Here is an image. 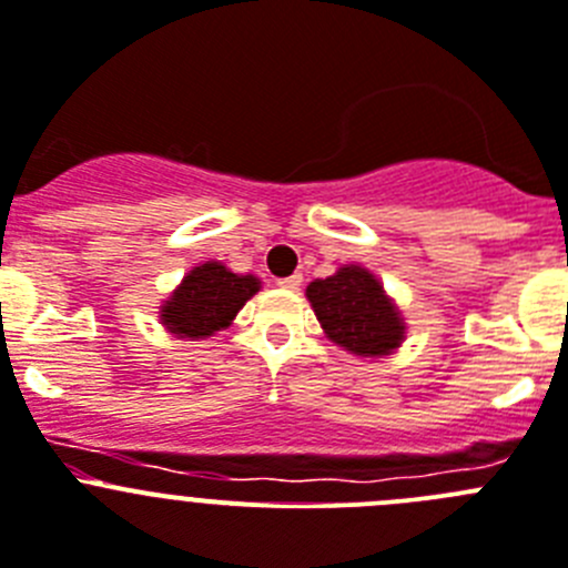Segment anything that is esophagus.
Wrapping results in <instances>:
<instances>
[{"instance_id":"34e87169","label":"esophagus","mask_w":568,"mask_h":568,"mask_svg":"<svg viewBox=\"0 0 568 568\" xmlns=\"http://www.w3.org/2000/svg\"><path fill=\"white\" fill-rule=\"evenodd\" d=\"M277 285L285 291H296L300 285H303V274H291V277H283Z\"/></svg>"}]
</instances>
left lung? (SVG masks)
Wrapping results in <instances>:
<instances>
[{
	"label": "left lung",
	"instance_id": "1",
	"mask_svg": "<svg viewBox=\"0 0 568 568\" xmlns=\"http://www.w3.org/2000/svg\"><path fill=\"white\" fill-rule=\"evenodd\" d=\"M305 296L325 336L347 354L382 359L405 342V316L365 265H339L331 277L308 283Z\"/></svg>",
	"mask_w": 568,
	"mask_h": 568
}]
</instances>
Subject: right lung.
Wrapping results in <instances>:
<instances>
[{
	"label": "right lung",
	"mask_w": 568,
	"mask_h": 568,
	"mask_svg": "<svg viewBox=\"0 0 568 568\" xmlns=\"http://www.w3.org/2000/svg\"><path fill=\"white\" fill-rule=\"evenodd\" d=\"M263 288L254 274H234L221 260L197 263L158 308V320L178 339H209L229 328L237 311Z\"/></svg>",
	"instance_id": "add662e5"
}]
</instances>
